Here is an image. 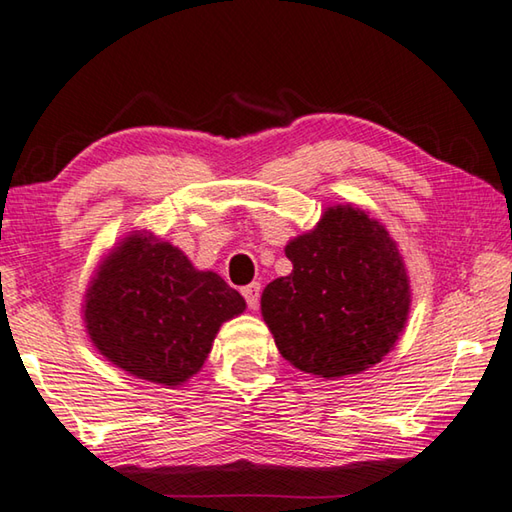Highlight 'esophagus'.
Returning a JSON list of instances; mask_svg holds the SVG:
<instances>
[{"label":"esophagus","instance_id":"34e87169","mask_svg":"<svg viewBox=\"0 0 512 512\" xmlns=\"http://www.w3.org/2000/svg\"><path fill=\"white\" fill-rule=\"evenodd\" d=\"M259 293H262V287H259V282H253V284H248V287L241 289V296L246 298L250 309H257V305H259Z\"/></svg>","mask_w":512,"mask_h":512}]
</instances>
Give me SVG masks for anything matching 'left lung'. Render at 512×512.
<instances>
[{"mask_svg": "<svg viewBox=\"0 0 512 512\" xmlns=\"http://www.w3.org/2000/svg\"><path fill=\"white\" fill-rule=\"evenodd\" d=\"M293 271L262 293L277 350L320 377L357 375L393 348L409 316V277L379 221L350 205L329 207L287 246Z\"/></svg>", "mask_w": 512, "mask_h": 512, "instance_id": "8db88e82", "label": "left lung"}]
</instances>
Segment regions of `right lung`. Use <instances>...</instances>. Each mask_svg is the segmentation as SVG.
I'll list each match as a JSON object with an SVG mask.
<instances>
[{"label": "right lung", "mask_w": 512, "mask_h": 512, "mask_svg": "<svg viewBox=\"0 0 512 512\" xmlns=\"http://www.w3.org/2000/svg\"><path fill=\"white\" fill-rule=\"evenodd\" d=\"M244 309L239 291L212 271H196L178 248L131 235L92 280L85 327L115 366L178 386L201 370L221 323Z\"/></svg>", "instance_id": "add662e5"}]
</instances>
